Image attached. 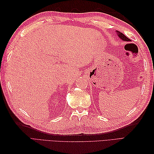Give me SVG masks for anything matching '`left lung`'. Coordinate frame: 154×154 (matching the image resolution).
Listing matches in <instances>:
<instances>
[{"instance_id":"1","label":"left lung","mask_w":154,"mask_h":154,"mask_svg":"<svg viewBox=\"0 0 154 154\" xmlns=\"http://www.w3.org/2000/svg\"><path fill=\"white\" fill-rule=\"evenodd\" d=\"M118 32V35H119V38H120L121 39H122V40L126 41V42H130V39L128 38H127L126 35H124V34H123L122 33H121V32Z\"/></svg>"}]
</instances>
